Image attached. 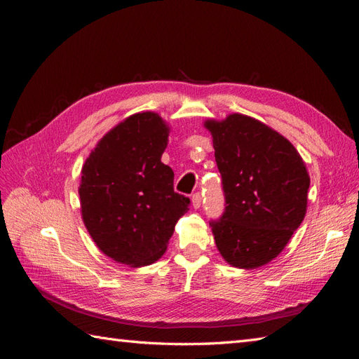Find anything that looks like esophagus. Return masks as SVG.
Listing matches in <instances>:
<instances>
[{"label":"esophagus","mask_w":359,"mask_h":359,"mask_svg":"<svg viewBox=\"0 0 359 359\" xmlns=\"http://www.w3.org/2000/svg\"><path fill=\"white\" fill-rule=\"evenodd\" d=\"M191 205H193L194 210L201 208V205H202V196H201V193H194V194H193V196H191Z\"/></svg>","instance_id":"34e87169"}]
</instances>
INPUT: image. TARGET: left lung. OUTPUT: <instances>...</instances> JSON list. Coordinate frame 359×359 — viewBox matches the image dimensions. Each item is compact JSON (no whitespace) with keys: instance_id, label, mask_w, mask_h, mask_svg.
Here are the masks:
<instances>
[{"instance_id":"left-lung-1","label":"left lung","mask_w":359,"mask_h":359,"mask_svg":"<svg viewBox=\"0 0 359 359\" xmlns=\"http://www.w3.org/2000/svg\"><path fill=\"white\" fill-rule=\"evenodd\" d=\"M205 127L226 201L210 223L215 245L229 265L259 268L281 253L306 217V163L285 136L252 116L232 114Z\"/></svg>"}]
</instances>
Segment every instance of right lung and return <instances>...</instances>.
<instances>
[{"mask_svg":"<svg viewBox=\"0 0 359 359\" xmlns=\"http://www.w3.org/2000/svg\"><path fill=\"white\" fill-rule=\"evenodd\" d=\"M168 136L158 114H135L100 139L82 168L85 227L118 264H154L189 211L190 199L173 190V170L161 163Z\"/></svg>","mask_w":359,"mask_h":359,"instance_id":"add662e5","label":"right lung"}]
</instances>
